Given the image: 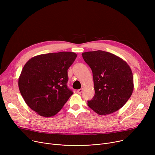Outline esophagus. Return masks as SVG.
<instances>
[{
    "mask_svg": "<svg viewBox=\"0 0 155 155\" xmlns=\"http://www.w3.org/2000/svg\"><path fill=\"white\" fill-rule=\"evenodd\" d=\"M82 91H83V89H79L77 91V93H78V94H81L82 93Z\"/></svg>",
    "mask_w": 155,
    "mask_h": 155,
    "instance_id": "obj_1",
    "label": "esophagus"
}]
</instances>
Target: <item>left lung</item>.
<instances>
[{
  "instance_id": "left-lung-1",
  "label": "left lung",
  "mask_w": 155,
  "mask_h": 155,
  "mask_svg": "<svg viewBox=\"0 0 155 155\" xmlns=\"http://www.w3.org/2000/svg\"><path fill=\"white\" fill-rule=\"evenodd\" d=\"M93 72L95 94L87 105L101 115L117 112L128 101L134 90L133 75L120 58L102 50L82 53Z\"/></svg>"
}]
</instances>
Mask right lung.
I'll use <instances>...</instances> for the list:
<instances>
[{
	"label": "right lung",
	"instance_id": "1",
	"mask_svg": "<svg viewBox=\"0 0 155 155\" xmlns=\"http://www.w3.org/2000/svg\"><path fill=\"white\" fill-rule=\"evenodd\" d=\"M77 55L73 52L51 53L33 57L25 65L18 80L21 96L39 115L58 114L72 95L68 71Z\"/></svg>",
	"mask_w": 155,
	"mask_h": 155
}]
</instances>
